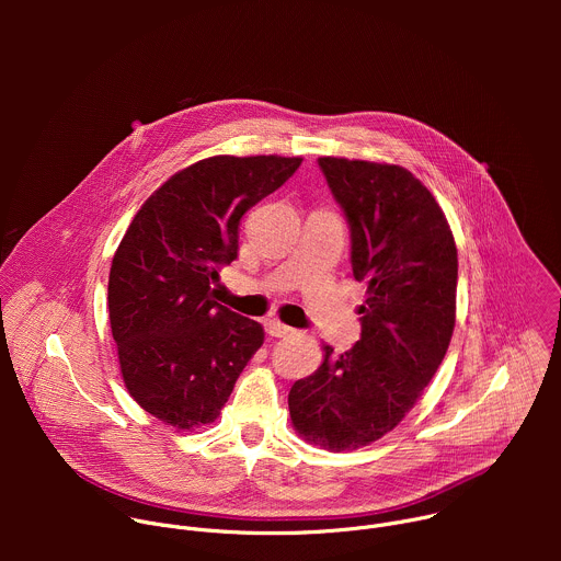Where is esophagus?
<instances>
[{
    "mask_svg": "<svg viewBox=\"0 0 561 561\" xmlns=\"http://www.w3.org/2000/svg\"><path fill=\"white\" fill-rule=\"evenodd\" d=\"M266 333L271 335V337H286V335H293V329L290 327H286V324H282L279 319H266Z\"/></svg>",
    "mask_w": 561,
    "mask_h": 561,
    "instance_id": "obj_1",
    "label": "esophagus"
}]
</instances>
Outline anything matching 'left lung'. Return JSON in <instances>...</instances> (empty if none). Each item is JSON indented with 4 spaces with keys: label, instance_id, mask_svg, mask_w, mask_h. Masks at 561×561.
I'll use <instances>...</instances> for the list:
<instances>
[{
    "label": "left lung",
    "instance_id": "left-lung-1",
    "mask_svg": "<svg viewBox=\"0 0 561 561\" xmlns=\"http://www.w3.org/2000/svg\"><path fill=\"white\" fill-rule=\"evenodd\" d=\"M351 230V266L368 282L359 342L297 379L293 426L331 450L392 431L437 373L455 327L457 249L431 191L407 169L319 157Z\"/></svg>",
    "mask_w": 561,
    "mask_h": 561
}]
</instances>
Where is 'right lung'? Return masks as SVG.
Returning <instances> with one entry per match:
<instances>
[{
  "label": "right lung",
  "instance_id": "right-lung-1",
  "mask_svg": "<svg viewBox=\"0 0 561 561\" xmlns=\"http://www.w3.org/2000/svg\"><path fill=\"white\" fill-rule=\"evenodd\" d=\"M301 157L217 154L173 175L130 221L113 257L108 312L135 402L175 428L210 424L264 344L255 319L215 301L237 260L242 215L277 191Z\"/></svg>",
  "mask_w": 561,
  "mask_h": 561
}]
</instances>
